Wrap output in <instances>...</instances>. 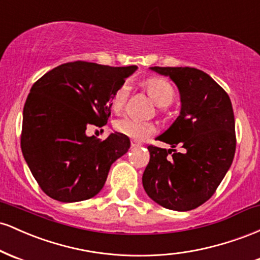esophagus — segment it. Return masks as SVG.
Segmentation results:
<instances>
[{"instance_id": "1", "label": "esophagus", "mask_w": 260, "mask_h": 260, "mask_svg": "<svg viewBox=\"0 0 260 260\" xmlns=\"http://www.w3.org/2000/svg\"><path fill=\"white\" fill-rule=\"evenodd\" d=\"M140 145H142V144H140L139 142H137V140H134V139L131 140V147H132V148H139Z\"/></svg>"}]
</instances>
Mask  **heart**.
<instances>
[{"instance_id":"1","label":"heart","mask_w":260,"mask_h":260,"mask_svg":"<svg viewBox=\"0 0 260 260\" xmlns=\"http://www.w3.org/2000/svg\"><path fill=\"white\" fill-rule=\"evenodd\" d=\"M147 89L149 95L151 96L155 103L161 107L170 106L174 101L175 91L172 85L165 79L161 78H151L147 82ZM131 91V84L128 82L122 83L118 86L117 90L113 94L111 99V106L115 111H120L124 106L128 99V95ZM115 129L123 136L129 137V138L136 140L147 139L150 134L156 132V126L150 122H142L134 120L131 117L120 118L115 122Z\"/></svg>"}]
</instances>
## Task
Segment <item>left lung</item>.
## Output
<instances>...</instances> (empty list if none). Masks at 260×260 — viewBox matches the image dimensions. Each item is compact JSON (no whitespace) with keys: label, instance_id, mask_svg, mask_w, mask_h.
Here are the masks:
<instances>
[{"label":"left lung","instance_id":"1","mask_svg":"<svg viewBox=\"0 0 260 260\" xmlns=\"http://www.w3.org/2000/svg\"><path fill=\"white\" fill-rule=\"evenodd\" d=\"M177 85L181 112L157 139L176 149L149 145L143 174L147 194L171 210L198 208L215 193L236 150L235 116L228 92L207 73L192 67H150Z\"/></svg>","mask_w":260,"mask_h":260}]
</instances>
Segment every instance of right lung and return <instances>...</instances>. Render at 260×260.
<instances>
[{"label": "right lung", "instance_id": "right-lung-1", "mask_svg": "<svg viewBox=\"0 0 260 260\" xmlns=\"http://www.w3.org/2000/svg\"><path fill=\"white\" fill-rule=\"evenodd\" d=\"M137 68L68 62L31 86L23 110L20 147L50 198L80 202L103 189L111 165L129 149V138L115 132L100 140L85 131L107 123L113 94Z\"/></svg>", "mask_w": 260, "mask_h": 260}]
</instances>
